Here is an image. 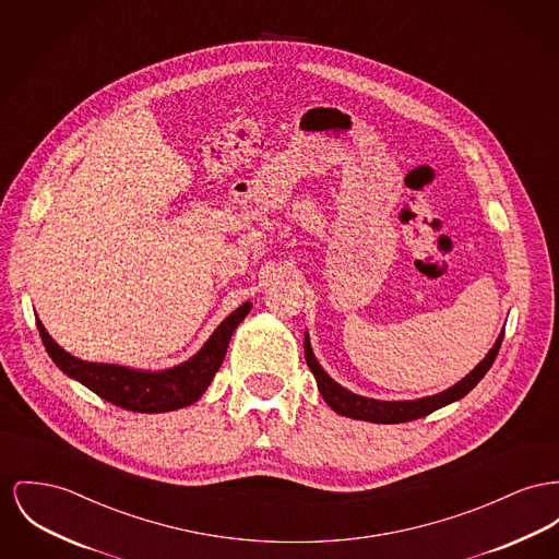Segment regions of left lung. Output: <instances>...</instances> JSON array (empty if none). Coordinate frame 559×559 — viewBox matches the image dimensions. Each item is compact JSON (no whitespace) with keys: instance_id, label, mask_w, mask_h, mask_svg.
I'll list each match as a JSON object with an SVG mask.
<instances>
[{"instance_id":"left-lung-1","label":"left lung","mask_w":559,"mask_h":559,"mask_svg":"<svg viewBox=\"0 0 559 559\" xmlns=\"http://www.w3.org/2000/svg\"><path fill=\"white\" fill-rule=\"evenodd\" d=\"M502 335L504 331L498 335L492 350L486 355V359L479 362L466 378H462L459 384H454L452 389L443 391V393L425 396V399H416V401H378V399H367L361 394L350 393L344 386H340L337 382H333L328 376V371L319 365L312 348H310V340L308 333L304 335V355L306 362L310 367V371L317 378L319 391L323 394V399L328 401L329 407L346 418H355V420H365V423H373V425H399V423H409V420H418L425 418L430 412L450 405L454 401L462 399L468 391H473L477 386V382L488 373V369L492 367L493 359L500 350L502 344Z\"/></svg>"}]
</instances>
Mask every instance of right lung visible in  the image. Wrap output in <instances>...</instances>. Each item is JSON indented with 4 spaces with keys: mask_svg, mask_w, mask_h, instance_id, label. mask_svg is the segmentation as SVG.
Here are the masks:
<instances>
[{
    "mask_svg": "<svg viewBox=\"0 0 559 559\" xmlns=\"http://www.w3.org/2000/svg\"><path fill=\"white\" fill-rule=\"evenodd\" d=\"M251 304L245 301L236 308L230 317L213 331L206 344L198 350L192 359H188L177 367L160 369V371H141L122 365H107V362H88L71 357L63 350L41 325L37 319V329L41 342L57 362L61 371L69 378L78 380L100 399L141 414H160L188 407L197 403L202 393L209 389L211 380L215 378L217 369L222 367L228 344H230L234 329L249 314Z\"/></svg>",
    "mask_w": 559,
    "mask_h": 559,
    "instance_id": "right-lung-1",
    "label": "right lung"
}]
</instances>
